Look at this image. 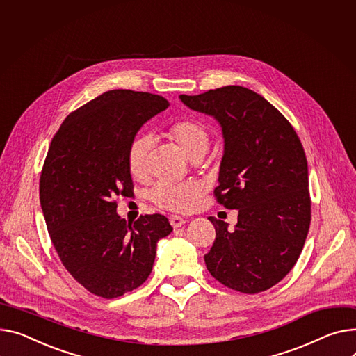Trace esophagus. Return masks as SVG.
Segmentation results:
<instances>
[{
    "mask_svg": "<svg viewBox=\"0 0 356 356\" xmlns=\"http://www.w3.org/2000/svg\"><path fill=\"white\" fill-rule=\"evenodd\" d=\"M169 220H170V225H172L173 227H181V226L186 223V220H184L181 216H177V215H172V216L169 218Z\"/></svg>",
    "mask_w": 356,
    "mask_h": 356,
    "instance_id": "1",
    "label": "esophagus"
}]
</instances>
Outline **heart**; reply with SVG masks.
I'll use <instances>...</instances> for the list:
<instances>
[{"label":"heart","instance_id":"1","mask_svg":"<svg viewBox=\"0 0 356 356\" xmlns=\"http://www.w3.org/2000/svg\"><path fill=\"white\" fill-rule=\"evenodd\" d=\"M165 134L172 143L192 161L202 159L210 145V136L206 126L192 117L175 122ZM152 147L153 141L149 134H140L131 141L127 152V164L129 172L134 179L141 180L147 176ZM202 193V184L193 180L183 183L161 181L152 188L149 197L161 209L186 211L196 204Z\"/></svg>","mask_w":356,"mask_h":356}]
</instances>
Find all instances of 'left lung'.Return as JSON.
I'll list each match as a JSON object with an SVG mask.
<instances>
[{"label": "left lung", "instance_id": "left-lung-1", "mask_svg": "<svg viewBox=\"0 0 356 356\" xmlns=\"http://www.w3.org/2000/svg\"><path fill=\"white\" fill-rule=\"evenodd\" d=\"M180 99L222 124L225 154L213 195L220 206L239 210L233 232L209 218L216 239L204 254L206 268L229 289L268 291L295 266L309 232V180L300 140L285 115L246 87Z\"/></svg>", "mask_w": 356, "mask_h": 356}]
</instances>
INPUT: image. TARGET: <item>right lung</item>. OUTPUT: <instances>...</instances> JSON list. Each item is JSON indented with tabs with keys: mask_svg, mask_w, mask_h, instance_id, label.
Masks as SVG:
<instances>
[{
	"mask_svg": "<svg viewBox=\"0 0 356 356\" xmlns=\"http://www.w3.org/2000/svg\"><path fill=\"white\" fill-rule=\"evenodd\" d=\"M169 107L152 92L110 90L71 111L54 134L40 176V203L67 272L90 293L113 299L143 285L168 218L117 216L133 196L127 152L149 118Z\"/></svg>",
	"mask_w": 356,
	"mask_h": 356,
	"instance_id": "1",
	"label": "right lung"
}]
</instances>
